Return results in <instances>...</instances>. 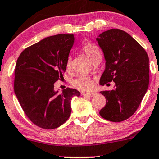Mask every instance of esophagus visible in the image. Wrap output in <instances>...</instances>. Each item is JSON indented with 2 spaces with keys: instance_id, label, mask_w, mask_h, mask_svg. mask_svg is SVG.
<instances>
[{
  "instance_id": "obj_1",
  "label": "esophagus",
  "mask_w": 159,
  "mask_h": 159,
  "mask_svg": "<svg viewBox=\"0 0 159 159\" xmlns=\"http://www.w3.org/2000/svg\"><path fill=\"white\" fill-rule=\"evenodd\" d=\"M97 93H94V92H90V93H86V92H82L81 93V95L83 96H87V97H93V96H95Z\"/></svg>"
}]
</instances>
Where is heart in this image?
Wrapping results in <instances>:
<instances>
[{
	"instance_id": "heart-1",
	"label": "heart",
	"mask_w": 159,
	"mask_h": 159,
	"mask_svg": "<svg viewBox=\"0 0 159 159\" xmlns=\"http://www.w3.org/2000/svg\"><path fill=\"white\" fill-rule=\"evenodd\" d=\"M82 50L86 54L87 57L92 62L98 59L102 58V53L98 47L93 43H88L84 44L82 48ZM66 68L69 69L71 66V57H68L66 63ZM73 85L81 90H90L93 88V80L91 78L87 75H80L73 81Z\"/></svg>"
}]
</instances>
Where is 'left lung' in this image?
<instances>
[{"mask_svg": "<svg viewBox=\"0 0 159 159\" xmlns=\"http://www.w3.org/2000/svg\"><path fill=\"white\" fill-rule=\"evenodd\" d=\"M106 60L99 84L114 81L115 89L101 91L106 99L99 111L108 121L120 122L133 116L147 91L149 82V57L128 33L111 29L97 38Z\"/></svg>", "mask_w": 159, "mask_h": 159, "instance_id": "obj_1", "label": "left lung"}]
</instances>
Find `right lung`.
Segmentation results:
<instances>
[{
  "label": "right lung",
  "mask_w": 159,
  "mask_h": 159,
  "mask_svg": "<svg viewBox=\"0 0 159 159\" xmlns=\"http://www.w3.org/2000/svg\"><path fill=\"white\" fill-rule=\"evenodd\" d=\"M74 42V34L50 36L25 49L16 61L15 94L28 118L41 128L55 129L65 123L71 99L81 94L69 88L60 94L54 90Z\"/></svg>",
  "instance_id": "add662e5"
}]
</instances>
